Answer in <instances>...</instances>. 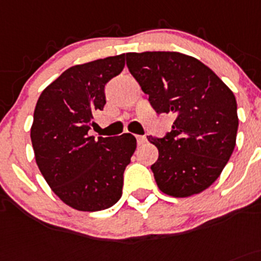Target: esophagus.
<instances>
[{
  "mask_svg": "<svg viewBox=\"0 0 261 261\" xmlns=\"http://www.w3.org/2000/svg\"><path fill=\"white\" fill-rule=\"evenodd\" d=\"M136 140H138L139 145H143V144H145V143L148 142L147 136H144V135H138V136H136Z\"/></svg>",
  "mask_w": 261,
  "mask_h": 261,
  "instance_id": "obj_1",
  "label": "esophagus"
}]
</instances>
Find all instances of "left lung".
<instances>
[{
	"instance_id": "8db88e82",
	"label": "left lung",
	"mask_w": 261,
	"mask_h": 261,
	"mask_svg": "<svg viewBox=\"0 0 261 261\" xmlns=\"http://www.w3.org/2000/svg\"><path fill=\"white\" fill-rule=\"evenodd\" d=\"M126 64L158 114L174 113L172 130L148 136L158 148L150 166L158 188L189 197L213 184L229 161L238 130L237 101L196 58L174 51L127 53Z\"/></svg>"
}]
</instances>
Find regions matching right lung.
Masks as SVG:
<instances>
[{
    "label": "right lung",
    "mask_w": 261,
    "mask_h": 261,
    "mask_svg": "<svg viewBox=\"0 0 261 261\" xmlns=\"http://www.w3.org/2000/svg\"><path fill=\"white\" fill-rule=\"evenodd\" d=\"M125 67V54L68 68L42 91L31 139L36 162L53 192L70 207L100 211L122 196L123 172L136 149L131 134L90 136L106 85Z\"/></svg>",
    "instance_id": "obj_1"
}]
</instances>
